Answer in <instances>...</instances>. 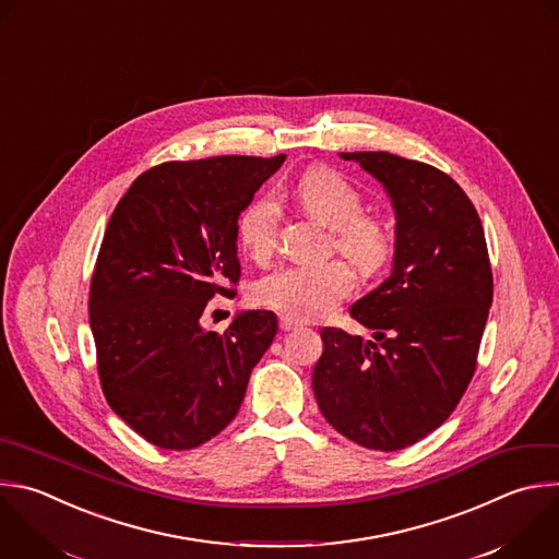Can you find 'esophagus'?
Listing matches in <instances>:
<instances>
[{
  "mask_svg": "<svg viewBox=\"0 0 559 559\" xmlns=\"http://www.w3.org/2000/svg\"><path fill=\"white\" fill-rule=\"evenodd\" d=\"M278 324H281V329H283V331H294V329H300V326H302L298 320H294V318H287V316H281Z\"/></svg>",
  "mask_w": 559,
  "mask_h": 559,
  "instance_id": "obj_1",
  "label": "esophagus"
}]
</instances>
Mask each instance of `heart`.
Returning <instances> with one entry per match:
<instances>
[{"label": "heart", "mask_w": 559, "mask_h": 559, "mask_svg": "<svg viewBox=\"0 0 559 559\" xmlns=\"http://www.w3.org/2000/svg\"><path fill=\"white\" fill-rule=\"evenodd\" d=\"M296 200L307 215L331 230V250L342 254L361 276H378L395 254L391 226L364 213V195L329 166H313L296 181ZM281 235V204L274 195H261L239 217L241 248L259 263L274 257ZM353 272L344 261L318 265L289 263L257 283L261 305L294 318L318 320L335 309L353 289Z\"/></svg>", "instance_id": "obj_1"}]
</instances>
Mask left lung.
<instances>
[{
	"instance_id": "left-lung-1",
	"label": "left lung",
	"mask_w": 559,
	"mask_h": 559,
	"mask_svg": "<svg viewBox=\"0 0 559 559\" xmlns=\"http://www.w3.org/2000/svg\"><path fill=\"white\" fill-rule=\"evenodd\" d=\"M340 155L391 195L395 261L391 276L350 307L376 342L324 326L311 384L342 437L395 452L437 430L467 391L493 276L480 217L448 173L386 151Z\"/></svg>"
}]
</instances>
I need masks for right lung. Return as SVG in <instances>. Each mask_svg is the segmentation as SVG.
<instances>
[{"mask_svg":"<svg viewBox=\"0 0 559 559\" xmlns=\"http://www.w3.org/2000/svg\"><path fill=\"white\" fill-rule=\"evenodd\" d=\"M285 155H217L144 170L114 209L90 283L98 378L111 411L164 450H193L239 413L278 322L243 311L209 331L211 298L241 278L237 224Z\"/></svg>","mask_w":559,"mask_h":559,"instance_id":"obj_1","label":"right lung"}]
</instances>
